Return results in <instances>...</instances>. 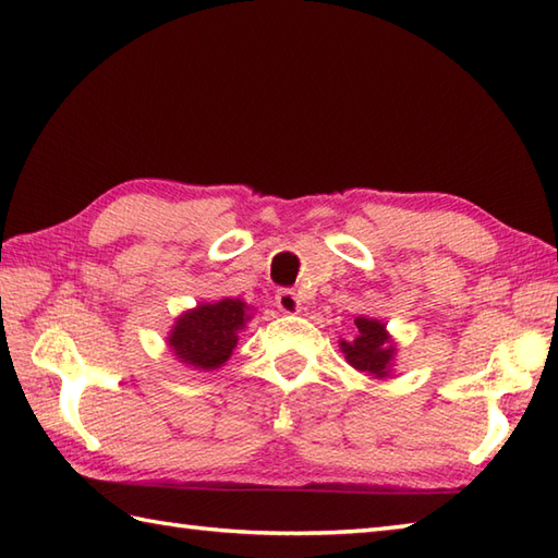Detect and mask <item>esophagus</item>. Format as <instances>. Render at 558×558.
I'll return each instance as SVG.
<instances>
[{
    "label": "esophagus",
    "mask_w": 558,
    "mask_h": 558,
    "mask_svg": "<svg viewBox=\"0 0 558 558\" xmlns=\"http://www.w3.org/2000/svg\"><path fill=\"white\" fill-rule=\"evenodd\" d=\"M276 306L286 314H298L302 310V302L298 298V292L290 288H282L276 292Z\"/></svg>",
    "instance_id": "1"
}]
</instances>
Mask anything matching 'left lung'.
Segmentation results:
<instances>
[{
	"mask_svg": "<svg viewBox=\"0 0 558 558\" xmlns=\"http://www.w3.org/2000/svg\"><path fill=\"white\" fill-rule=\"evenodd\" d=\"M357 338L352 342H340L342 352H345L348 362L369 376H386L388 364L393 360V345H388L386 326L374 322V318H357Z\"/></svg>",
	"mask_w": 558,
	"mask_h": 558,
	"instance_id": "1",
	"label": "left lung"
}]
</instances>
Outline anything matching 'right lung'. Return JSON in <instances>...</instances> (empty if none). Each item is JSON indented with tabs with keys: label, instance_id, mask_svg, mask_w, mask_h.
Instances as JSON below:
<instances>
[{
	"label": "right lung",
	"instance_id": "1",
	"mask_svg": "<svg viewBox=\"0 0 558 558\" xmlns=\"http://www.w3.org/2000/svg\"><path fill=\"white\" fill-rule=\"evenodd\" d=\"M246 318V304L240 300L201 304L177 322L168 338L170 348L177 360L192 364L194 369H218L232 354L236 330L244 326Z\"/></svg>",
	"mask_w": 558,
	"mask_h": 558
}]
</instances>
